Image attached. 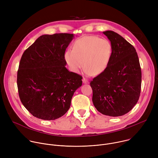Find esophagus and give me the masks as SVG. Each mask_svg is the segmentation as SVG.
I'll return each instance as SVG.
<instances>
[{
  "instance_id": "esophagus-1",
  "label": "esophagus",
  "mask_w": 158,
  "mask_h": 158,
  "mask_svg": "<svg viewBox=\"0 0 158 158\" xmlns=\"http://www.w3.org/2000/svg\"><path fill=\"white\" fill-rule=\"evenodd\" d=\"M82 82H83L84 84H88V83H89L88 81H87L85 78H83V79H82Z\"/></svg>"
}]
</instances>
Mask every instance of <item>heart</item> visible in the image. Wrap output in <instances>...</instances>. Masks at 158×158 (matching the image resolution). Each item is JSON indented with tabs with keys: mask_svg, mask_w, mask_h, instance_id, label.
Instances as JSON below:
<instances>
[{
	"mask_svg": "<svg viewBox=\"0 0 158 158\" xmlns=\"http://www.w3.org/2000/svg\"><path fill=\"white\" fill-rule=\"evenodd\" d=\"M112 55L110 42L96 35L77 39L73 50H67L64 59L72 71L79 73L84 65L88 75L98 76L107 68Z\"/></svg>",
	"mask_w": 158,
	"mask_h": 158,
	"instance_id": "heart-1",
	"label": "heart"
}]
</instances>
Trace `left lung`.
I'll return each instance as SVG.
<instances>
[{
	"mask_svg": "<svg viewBox=\"0 0 158 158\" xmlns=\"http://www.w3.org/2000/svg\"><path fill=\"white\" fill-rule=\"evenodd\" d=\"M103 34L110 40L112 55L107 69L90 83L93 102L102 114L118 117L136 104L141 87V70L136 49L119 34L112 31Z\"/></svg>",
	"mask_w": 158,
	"mask_h": 158,
	"instance_id": "left-lung-1",
	"label": "left lung"
}]
</instances>
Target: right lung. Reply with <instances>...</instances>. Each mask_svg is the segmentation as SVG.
Returning a JSON list of instances; mask_svg holds the SVG:
<instances>
[{
  "instance_id": "right-lung-1",
  "label": "right lung",
  "mask_w": 158,
  "mask_h": 158,
  "mask_svg": "<svg viewBox=\"0 0 158 158\" xmlns=\"http://www.w3.org/2000/svg\"><path fill=\"white\" fill-rule=\"evenodd\" d=\"M73 34L40 36L22 56L17 71L20 99L34 117L55 120L69 110L82 77L70 72L64 54Z\"/></svg>"
}]
</instances>
